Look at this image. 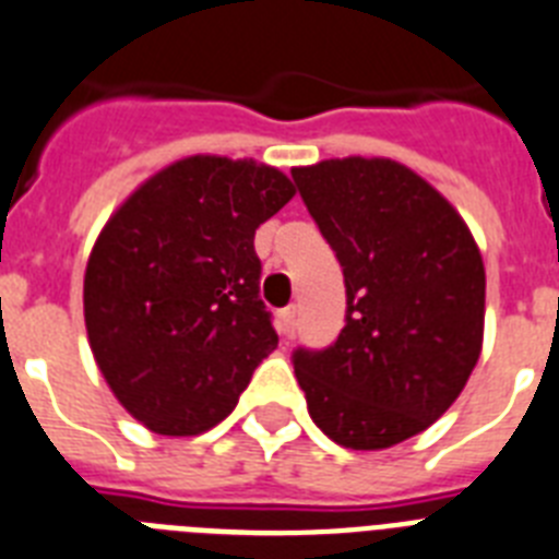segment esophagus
I'll list each match as a JSON object with an SVG mask.
<instances>
[{"mask_svg": "<svg viewBox=\"0 0 559 559\" xmlns=\"http://www.w3.org/2000/svg\"><path fill=\"white\" fill-rule=\"evenodd\" d=\"M294 325H297V308H283L276 313V331L283 336H294Z\"/></svg>", "mask_w": 559, "mask_h": 559, "instance_id": "esophagus-1", "label": "esophagus"}]
</instances>
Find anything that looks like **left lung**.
Here are the masks:
<instances>
[{"label":"left lung","mask_w":559,"mask_h":559,"mask_svg":"<svg viewBox=\"0 0 559 559\" xmlns=\"http://www.w3.org/2000/svg\"><path fill=\"white\" fill-rule=\"evenodd\" d=\"M299 197L345 276V329L294 373L322 435L391 449L449 412L483 348L486 269L445 197L394 159L294 168Z\"/></svg>","instance_id":"1"}]
</instances>
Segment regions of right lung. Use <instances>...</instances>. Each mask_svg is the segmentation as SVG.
Returning a JSON list of instances; mask_svg holds the SVG:
<instances>
[{
    "label": "right lung",
    "mask_w": 559,
    "mask_h": 559,
    "mask_svg": "<svg viewBox=\"0 0 559 559\" xmlns=\"http://www.w3.org/2000/svg\"><path fill=\"white\" fill-rule=\"evenodd\" d=\"M294 197L283 170L188 156L114 211L85 269V329L122 408L154 435L223 423L280 343L253 234Z\"/></svg>",
    "instance_id": "right-lung-1"
}]
</instances>
